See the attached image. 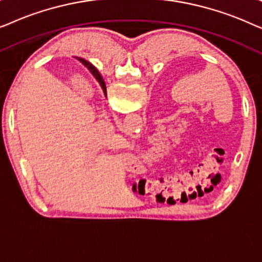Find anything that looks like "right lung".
<instances>
[{
  "label": "right lung",
  "instance_id": "right-lung-1",
  "mask_svg": "<svg viewBox=\"0 0 262 262\" xmlns=\"http://www.w3.org/2000/svg\"><path fill=\"white\" fill-rule=\"evenodd\" d=\"M78 59H80V60H81V62H82V63H83V64H84V66H85V67H87V68H88V69L92 71V74H93V75H94V76H95V78H96V80H98V81H99V83H100V84H101V87H102V89H103V92H105V93H106V85H105V82H103V80H102V77H101V76H100V74L98 73V71H96V69H95V68H94V67H93L91 63H89V62H87V60H84V59H82V58H78Z\"/></svg>",
  "mask_w": 262,
  "mask_h": 262
}]
</instances>
